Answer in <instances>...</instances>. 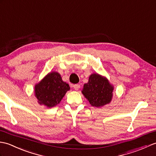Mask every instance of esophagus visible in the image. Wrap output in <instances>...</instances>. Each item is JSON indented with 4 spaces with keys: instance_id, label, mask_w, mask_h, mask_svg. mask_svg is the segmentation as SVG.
Segmentation results:
<instances>
[{
    "instance_id": "obj_1",
    "label": "esophagus",
    "mask_w": 156,
    "mask_h": 156,
    "mask_svg": "<svg viewBox=\"0 0 156 156\" xmlns=\"http://www.w3.org/2000/svg\"><path fill=\"white\" fill-rule=\"evenodd\" d=\"M73 88H74V89L75 90V91H78V90L79 89V88H80V85L75 84V85H73Z\"/></svg>"
}]
</instances>
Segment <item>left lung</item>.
I'll return each instance as SVG.
<instances>
[{"label": "left lung", "mask_w": 156, "mask_h": 156, "mask_svg": "<svg viewBox=\"0 0 156 156\" xmlns=\"http://www.w3.org/2000/svg\"><path fill=\"white\" fill-rule=\"evenodd\" d=\"M114 87L104 76L92 73L83 85L82 93L91 106L101 107L109 104L113 98Z\"/></svg>", "instance_id": "8db88e82"}]
</instances>
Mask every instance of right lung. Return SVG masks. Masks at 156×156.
Instances as JSON below:
<instances>
[{"label":"right lung","mask_w":156,"mask_h":156,"mask_svg":"<svg viewBox=\"0 0 156 156\" xmlns=\"http://www.w3.org/2000/svg\"><path fill=\"white\" fill-rule=\"evenodd\" d=\"M69 90V84L63 81L61 75L52 71L34 85V93L39 104L52 108L60 103Z\"/></svg>","instance_id":"obj_1"}]
</instances>
